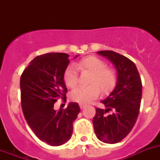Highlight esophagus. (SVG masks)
Segmentation results:
<instances>
[{
    "mask_svg": "<svg viewBox=\"0 0 160 160\" xmlns=\"http://www.w3.org/2000/svg\"><path fill=\"white\" fill-rule=\"evenodd\" d=\"M86 106V105H85V104H80V109H84L85 107Z\"/></svg>",
    "mask_w": 160,
    "mask_h": 160,
    "instance_id": "1",
    "label": "esophagus"
}]
</instances>
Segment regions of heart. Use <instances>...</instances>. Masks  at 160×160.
Segmentation results:
<instances>
[{"instance_id":"b5f03b06","label":"heart","mask_w":160,"mask_h":160,"mask_svg":"<svg viewBox=\"0 0 160 160\" xmlns=\"http://www.w3.org/2000/svg\"><path fill=\"white\" fill-rule=\"evenodd\" d=\"M77 69L80 72L88 71L90 75L87 83L90 85L77 87L70 92V97L73 101L85 104L98 97L100 90L107 95L116 86L117 74L114 69L107 67L105 60L95 56H87L80 59L76 63ZM64 82L69 88H74L78 83V74L73 65H69L64 73Z\"/></svg>"}]
</instances>
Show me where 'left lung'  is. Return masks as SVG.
<instances>
[{
  "label": "left lung",
  "mask_w": 160,
  "mask_h": 160,
  "mask_svg": "<svg viewBox=\"0 0 160 160\" xmlns=\"http://www.w3.org/2000/svg\"><path fill=\"white\" fill-rule=\"evenodd\" d=\"M97 53L115 65L118 80L113 92L101 101L106 109H95L94 129L100 141L115 144L125 138L136 123L141 103V78L136 65L129 58L112 51Z\"/></svg>",
  "instance_id": "left-lung-1"
}]
</instances>
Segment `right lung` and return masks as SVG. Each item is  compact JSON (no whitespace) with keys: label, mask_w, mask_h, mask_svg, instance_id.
<instances>
[{"label":"right lung","mask_w":160,"mask_h":160,"mask_svg":"<svg viewBox=\"0 0 160 160\" xmlns=\"http://www.w3.org/2000/svg\"><path fill=\"white\" fill-rule=\"evenodd\" d=\"M65 53L38 55L21 74V108L34 134L52 146H59L72 135L73 122L80 113L77 103L70 102L65 109H54L58 99L66 101L67 89L64 73L69 65Z\"/></svg>","instance_id":"obj_1"}]
</instances>
